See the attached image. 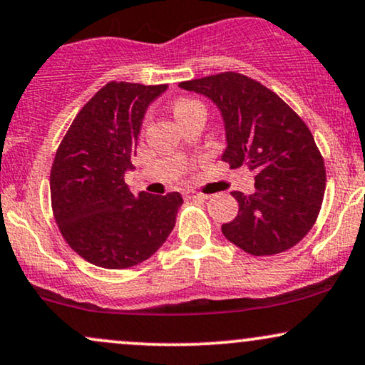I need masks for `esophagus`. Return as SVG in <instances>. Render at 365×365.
<instances>
[{
    "mask_svg": "<svg viewBox=\"0 0 365 365\" xmlns=\"http://www.w3.org/2000/svg\"><path fill=\"white\" fill-rule=\"evenodd\" d=\"M183 195L187 197V199H207V194H202V192H197V190H185L183 192Z\"/></svg>",
    "mask_w": 365,
    "mask_h": 365,
    "instance_id": "1",
    "label": "esophagus"
}]
</instances>
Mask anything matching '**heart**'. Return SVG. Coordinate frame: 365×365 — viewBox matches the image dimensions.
I'll use <instances>...</instances> for the list:
<instances>
[{"label":"heart","mask_w":365,"mask_h":365,"mask_svg":"<svg viewBox=\"0 0 365 365\" xmlns=\"http://www.w3.org/2000/svg\"><path fill=\"white\" fill-rule=\"evenodd\" d=\"M195 105H200V103L194 102V100H180V102L175 103V107H173V110H175V115H177V113H182V112L188 110V108L195 107Z\"/></svg>","instance_id":"obj_1"}]
</instances>
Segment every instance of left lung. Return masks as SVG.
I'll list each match as a JSON object with an SVG mask.
<instances>
[{"mask_svg":"<svg viewBox=\"0 0 365 365\" xmlns=\"http://www.w3.org/2000/svg\"><path fill=\"white\" fill-rule=\"evenodd\" d=\"M204 95L221 112L222 161L255 173V192H231L238 216L222 225L232 245L255 257L292 248L313 227L327 173L313 134L287 103L252 78L221 73L178 85Z\"/></svg>","mask_w":365,"mask_h":365,"instance_id":"obj_1","label":"left lung"}]
</instances>
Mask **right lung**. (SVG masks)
<instances>
[{
	"instance_id": "add662e5",
	"label": "right lung",
	"mask_w": 365,
	"mask_h": 365,
	"mask_svg": "<svg viewBox=\"0 0 365 365\" xmlns=\"http://www.w3.org/2000/svg\"><path fill=\"white\" fill-rule=\"evenodd\" d=\"M166 85L110 81L81 108L51 170L52 210L74 252L102 269H129L165 243L183 204L178 192L135 197L125 183L149 103Z\"/></svg>"
}]
</instances>
